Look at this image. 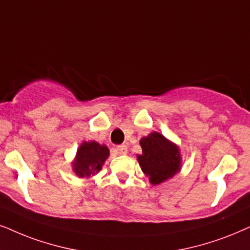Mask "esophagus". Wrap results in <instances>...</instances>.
<instances>
[{
  "label": "esophagus",
  "mask_w": 250,
  "mask_h": 250,
  "mask_svg": "<svg viewBox=\"0 0 250 250\" xmlns=\"http://www.w3.org/2000/svg\"><path fill=\"white\" fill-rule=\"evenodd\" d=\"M116 151H118L119 154H127L128 153L127 145H125V144L118 145V146H116Z\"/></svg>",
  "instance_id": "obj_1"
}]
</instances>
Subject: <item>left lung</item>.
I'll list each match as a JSON object with an SVG mask.
<instances>
[{
	"mask_svg": "<svg viewBox=\"0 0 250 250\" xmlns=\"http://www.w3.org/2000/svg\"><path fill=\"white\" fill-rule=\"evenodd\" d=\"M142 154L137 160L152 185H159L174 176L181 167L180 148L159 132L153 131L140 141Z\"/></svg>",
	"mask_w": 250,
	"mask_h": 250,
	"instance_id": "8db88e82",
	"label": "left lung"
}]
</instances>
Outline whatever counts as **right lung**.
I'll use <instances>...</instances> for the list:
<instances>
[{"label": "right lung", "instance_id": "obj_1", "mask_svg": "<svg viewBox=\"0 0 250 250\" xmlns=\"http://www.w3.org/2000/svg\"><path fill=\"white\" fill-rule=\"evenodd\" d=\"M109 156V150L106 145L97 142H84L77 150L72 169L80 178H90L97 174L105 160Z\"/></svg>", "mask_w": 250, "mask_h": 250}]
</instances>
